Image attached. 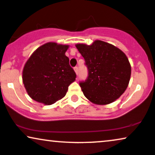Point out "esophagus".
Listing matches in <instances>:
<instances>
[{"label": "esophagus", "instance_id": "esophagus-1", "mask_svg": "<svg viewBox=\"0 0 155 155\" xmlns=\"http://www.w3.org/2000/svg\"><path fill=\"white\" fill-rule=\"evenodd\" d=\"M74 71H75V73L76 74V75H77V74H78V67H77V66L74 67Z\"/></svg>", "mask_w": 155, "mask_h": 155}]
</instances>
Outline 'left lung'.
I'll use <instances>...</instances> for the list:
<instances>
[{
	"label": "left lung",
	"instance_id": "left-lung-1",
	"mask_svg": "<svg viewBox=\"0 0 155 155\" xmlns=\"http://www.w3.org/2000/svg\"><path fill=\"white\" fill-rule=\"evenodd\" d=\"M76 47L85 60L87 79L80 83L84 96L98 105L109 104L122 95L129 85L131 65L122 51L109 43L96 40Z\"/></svg>",
	"mask_w": 155,
	"mask_h": 155
}]
</instances>
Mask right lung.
I'll use <instances>...</instances> for the list:
<instances>
[{"label":"right lung","mask_w":155,"mask_h":155,"mask_svg":"<svg viewBox=\"0 0 155 155\" xmlns=\"http://www.w3.org/2000/svg\"><path fill=\"white\" fill-rule=\"evenodd\" d=\"M68 47L48 42L31 55L23 67L22 79L31 99L51 105L65 97L76 76L65 54Z\"/></svg>","instance_id":"obj_1"}]
</instances>
